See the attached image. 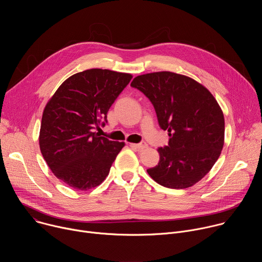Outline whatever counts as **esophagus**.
I'll list each match as a JSON object with an SVG mask.
<instances>
[{
    "label": "esophagus",
    "mask_w": 262,
    "mask_h": 262,
    "mask_svg": "<svg viewBox=\"0 0 262 262\" xmlns=\"http://www.w3.org/2000/svg\"><path fill=\"white\" fill-rule=\"evenodd\" d=\"M130 146L134 147V148H136V149H138L139 151H141V150H143V149L147 148L148 145H147L145 142H142V143H139V144H132V143H130Z\"/></svg>",
    "instance_id": "34e87169"
}]
</instances>
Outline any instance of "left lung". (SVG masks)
<instances>
[{
	"instance_id": "8db88e82",
	"label": "left lung",
	"mask_w": 262,
	"mask_h": 262,
	"mask_svg": "<svg viewBox=\"0 0 262 262\" xmlns=\"http://www.w3.org/2000/svg\"><path fill=\"white\" fill-rule=\"evenodd\" d=\"M130 86L151 101L170 137L148 174L169 189L190 188L210 171L223 149L225 120L217 101L200 83L170 71L138 76Z\"/></svg>"
}]
</instances>
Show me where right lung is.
I'll return each mask as SVG.
<instances>
[{"mask_svg":"<svg viewBox=\"0 0 262 262\" xmlns=\"http://www.w3.org/2000/svg\"><path fill=\"white\" fill-rule=\"evenodd\" d=\"M130 73L92 68L65 80L48 101L39 147L54 175L72 189L99 185L124 142L99 137L111 105L130 82Z\"/></svg>","mask_w":262,"mask_h":262,"instance_id":"add662e5","label":"right lung"}]
</instances>
